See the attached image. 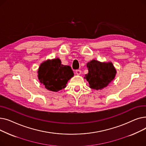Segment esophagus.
Here are the masks:
<instances>
[{
  "instance_id": "34e87169",
  "label": "esophagus",
  "mask_w": 146,
  "mask_h": 146,
  "mask_svg": "<svg viewBox=\"0 0 146 146\" xmlns=\"http://www.w3.org/2000/svg\"><path fill=\"white\" fill-rule=\"evenodd\" d=\"M81 70H79V69H78V70H76V74H78V75H80V74H81Z\"/></svg>"
}]
</instances>
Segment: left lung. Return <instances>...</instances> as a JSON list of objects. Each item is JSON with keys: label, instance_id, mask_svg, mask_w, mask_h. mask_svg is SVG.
I'll return each mask as SVG.
<instances>
[{"label": "left lung", "instance_id": "8db88e82", "mask_svg": "<svg viewBox=\"0 0 146 146\" xmlns=\"http://www.w3.org/2000/svg\"><path fill=\"white\" fill-rule=\"evenodd\" d=\"M87 67L89 72L85 78L91 89L99 90L105 88L115 76L116 70L111 63H101L94 60L87 64Z\"/></svg>", "mask_w": 146, "mask_h": 146}]
</instances>
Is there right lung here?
<instances>
[{
	"mask_svg": "<svg viewBox=\"0 0 146 146\" xmlns=\"http://www.w3.org/2000/svg\"><path fill=\"white\" fill-rule=\"evenodd\" d=\"M38 73L40 82L46 89L53 92L65 88L67 81L74 75L71 67L61 64L59 58L45 61Z\"/></svg>",
	"mask_w": 146,
	"mask_h": 146,
	"instance_id": "obj_1",
	"label": "right lung"
}]
</instances>
